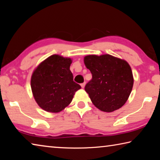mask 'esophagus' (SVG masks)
Here are the masks:
<instances>
[{"instance_id":"esophagus-1","label":"esophagus","mask_w":160,"mask_h":160,"mask_svg":"<svg viewBox=\"0 0 160 160\" xmlns=\"http://www.w3.org/2000/svg\"><path fill=\"white\" fill-rule=\"evenodd\" d=\"M85 84H86V82H83V83H82V84H81V87H82V88H85Z\"/></svg>"}]
</instances>
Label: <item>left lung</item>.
<instances>
[{
	"label": "left lung",
	"instance_id": "left-lung-1",
	"mask_svg": "<svg viewBox=\"0 0 160 160\" xmlns=\"http://www.w3.org/2000/svg\"><path fill=\"white\" fill-rule=\"evenodd\" d=\"M84 63L92 75L85 90L94 106L104 112L122 107L133 86V76L128 62L104 54L86 56Z\"/></svg>",
	"mask_w": 160,
	"mask_h": 160
}]
</instances>
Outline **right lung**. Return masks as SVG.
<instances>
[{"label":"right lung","mask_w":160,"mask_h":160,"mask_svg":"<svg viewBox=\"0 0 160 160\" xmlns=\"http://www.w3.org/2000/svg\"><path fill=\"white\" fill-rule=\"evenodd\" d=\"M71 63V58L54 54L34 69L31 78L32 92L37 104L46 112H61L81 88L73 81Z\"/></svg>","instance_id":"add662e5"}]
</instances>
